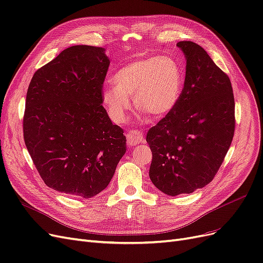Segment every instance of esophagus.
Instances as JSON below:
<instances>
[{
  "mask_svg": "<svg viewBox=\"0 0 263 263\" xmlns=\"http://www.w3.org/2000/svg\"><path fill=\"white\" fill-rule=\"evenodd\" d=\"M144 139L145 138L140 130L130 129L127 133V142H128L129 146H137L141 141H144Z\"/></svg>",
  "mask_w": 263,
  "mask_h": 263,
  "instance_id": "obj_1",
  "label": "esophagus"
}]
</instances>
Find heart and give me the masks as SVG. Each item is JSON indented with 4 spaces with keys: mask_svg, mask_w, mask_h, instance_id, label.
I'll list each match as a JSON object with an SVG mask.
<instances>
[{
    "mask_svg": "<svg viewBox=\"0 0 263 263\" xmlns=\"http://www.w3.org/2000/svg\"><path fill=\"white\" fill-rule=\"evenodd\" d=\"M114 86L102 91V103L113 121L121 122L132 106L160 119L176 108L184 86V73L171 55L136 59L113 76Z\"/></svg>",
    "mask_w": 263,
    "mask_h": 263,
    "instance_id": "1",
    "label": "heart"
}]
</instances>
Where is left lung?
Wrapping results in <instances>:
<instances>
[{
  "instance_id": "8db88e82",
  "label": "left lung",
  "mask_w": 263,
  "mask_h": 263,
  "mask_svg": "<svg viewBox=\"0 0 263 263\" xmlns=\"http://www.w3.org/2000/svg\"><path fill=\"white\" fill-rule=\"evenodd\" d=\"M186 59L178 105L147 134L149 177L162 193L190 194L214 179L232 144L235 99L228 76L201 46L177 44Z\"/></svg>"
}]
</instances>
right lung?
<instances>
[{"label":"right lung","instance_id":"add662e5","mask_svg":"<svg viewBox=\"0 0 263 263\" xmlns=\"http://www.w3.org/2000/svg\"><path fill=\"white\" fill-rule=\"evenodd\" d=\"M109 59L101 47L78 45L38 69L29 83L24 140L46 185L90 198L112 180L126 137L103 107Z\"/></svg>","mask_w":263,"mask_h":263}]
</instances>
